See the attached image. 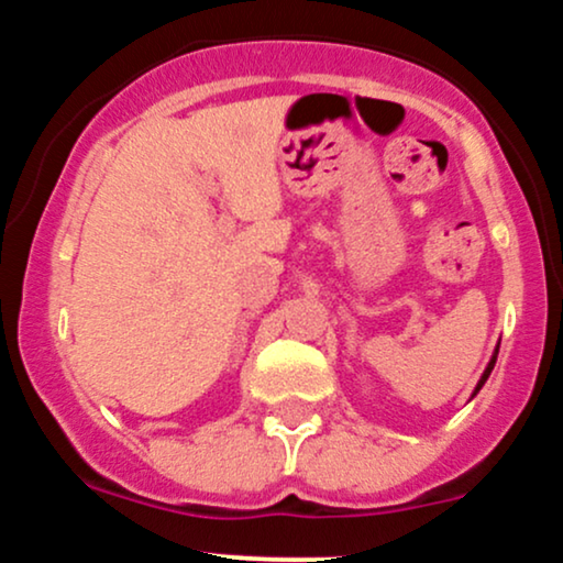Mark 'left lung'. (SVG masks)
<instances>
[{"instance_id":"obj_1","label":"left lung","mask_w":563,"mask_h":563,"mask_svg":"<svg viewBox=\"0 0 563 563\" xmlns=\"http://www.w3.org/2000/svg\"><path fill=\"white\" fill-rule=\"evenodd\" d=\"M495 360H497V352H495L493 363H489V365H487V371H484V376H482V380H479V386H476V391L482 389V386H484V380H487V378H489V373H493V367H495Z\"/></svg>"}]
</instances>
